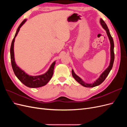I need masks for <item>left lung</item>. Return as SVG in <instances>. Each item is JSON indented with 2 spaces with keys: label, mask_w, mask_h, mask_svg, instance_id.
Wrapping results in <instances>:
<instances>
[{
  "label": "left lung",
  "mask_w": 127,
  "mask_h": 127,
  "mask_svg": "<svg viewBox=\"0 0 127 127\" xmlns=\"http://www.w3.org/2000/svg\"><path fill=\"white\" fill-rule=\"evenodd\" d=\"M99 22H100V24H101V26H102V28L105 30V31L107 34V35L109 37V39L110 42L111 58H110V64H109V66H108V67H107L106 69L102 73V74L99 76V78H97L95 82H94L92 83H87L84 82L82 78H80L78 76H77L75 74L74 70L72 69L71 72H72V75L73 76V77H74L76 81L78 83H79L80 85H82V86H83L84 87H94L95 86H97L99 85H100L101 84H102L104 81V80L106 78V77L108 76L111 70L112 69L113 63H114V42H113V38L112 37V36H111L110 31H109V30L108 28H107V26L106 24H105L104 21L102 18H101Z\"/></svg>",
  "instance_id": "8db88e82"
}]
</instances>
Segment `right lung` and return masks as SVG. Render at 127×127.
Returning a JSON list of instances; mask_svg holds the SVG:
<instances>
[{"instance_id":"1","label":"right lung","mask_w":127,"mask_h":127,"mask_svg":"<svg viewBox=\"0 0 127 127\" xmlns=\"http://www.w3.org/2000/svg\"><path fill=\"white\" fill-rule=\"evenodd\" d=\"M26 21L27 19H25V20L21 23L20 26H18V28H17V30L16 31V32L15 33V36L12 41V42H11L10 50L11 66H12V68L15 75H16L17 78L20 80L24 85H25L27 87H29L30 88L40 87L45 85L52 78L53 74V70H54L55 65L56 64V61H55L54 62L51 64L50 67L49 69L47 72H45L43 74L37 76H31L28 75L16 64L14 57V42L15 40V37H16L18 33L20 31V28L26 22Z\"/></svg>"}]
</instances>
